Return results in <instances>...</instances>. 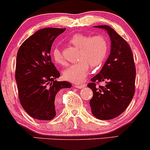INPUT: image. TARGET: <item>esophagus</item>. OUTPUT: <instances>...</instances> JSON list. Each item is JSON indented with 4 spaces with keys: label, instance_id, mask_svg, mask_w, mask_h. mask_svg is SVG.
<instances>
[{
    "label": "esophagus",
    "instance_id": "esophagus-1",
    "mask_svg": "<svg viewBox=\"0 0 150 150\" xmlns=\"http://www.w3.org/2000/svg\"><path fill=\"white\" fill-rule=\"evenodd\" d=\"M75 86L77 89H82V88H84L86 86V84H75Z\"/></svg>",
    "mask_w": 150,
    "mask_h": 150
}]
</instances>
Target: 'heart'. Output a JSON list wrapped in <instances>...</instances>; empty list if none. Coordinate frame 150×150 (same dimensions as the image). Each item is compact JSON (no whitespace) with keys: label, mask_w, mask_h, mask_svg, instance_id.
Here are the masks:
<instances>
[{"label":"heart","mask_w":150,"mask_h":150,"mask_svg":"<svg viewBox=\"0 0 150 150\" xmlns=\"http://www.w3.org/2000/svg\"><path fill=\"white\" fill-rule=\"evenodd\" d=\"M68 43L79 49L78 61L70 66L63 72L65 80L78 83L82 82L89 73V65L92 68L100 66L105 60L108 52V43L106 38L102 35L90 36L77 33L68 39ZM54 61L59 65L66 64L61 50L54 47L52 51Z\"/></svg>","instance_id":"obj_1"}]
</instances>
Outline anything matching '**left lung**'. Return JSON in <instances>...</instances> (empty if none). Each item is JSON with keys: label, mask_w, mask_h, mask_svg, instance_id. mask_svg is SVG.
<instances>
[{"label": "left lung", "mask_w": 150, "mask_h": 150, "mask_svg": "<svg viewBox=\"0 0 150 150\" xmlns=\"http://www.w3.org/2000/svg\"><path fill=\"white\" fill-rule=\"evenodd\" d=\"M96 27L108 31L111 51L100 73L87 84L93 91L90 106L96 118L112 120L127 109L134 96L136 66L132 50L123 38L109 26ZM101 81L105 82L106 85H97Z\"/></svg>", "instance_id": "1"}]
</instances>
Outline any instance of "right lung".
I'll return each mask as SVG.
<instances>
[{
    "instance_id": "right-lung-1",
    "label": "right lung",
    "mask_w": 150,
    "mask_h": 150,
    "mask_svg": "<svg viewBox=\"0 0 150 150\" xmlns=\"http://www.w3.org/2000/svg\"><path fill=\"white\" fill-rule=\"evenodd\" d=\"M66 28H45L23 42L17 52L15 80L19 101L36 120H51L56 116L59 90L71 87L69 82H58L60 76L50 55L52 43Z\"/></svg>"
}]
</instances>
